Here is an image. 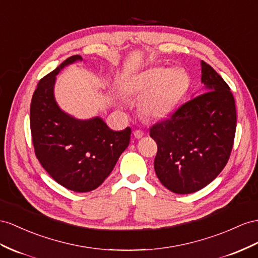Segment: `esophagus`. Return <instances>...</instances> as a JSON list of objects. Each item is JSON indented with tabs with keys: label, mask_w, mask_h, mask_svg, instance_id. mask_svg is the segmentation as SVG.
I'll list each match as a JSON object with an SVG mask.
<instances>
[{
	"label": "esophagus",
	"mask_w": 258,
	"mask_h": 258,
	"mask_svg": "<svg viewBox=\"0 0 258 258\" xmlns=\"http://www.w3.org/2000/svg\"><path fill=\"white\" fill-rule=\"evenodd\" d=\"M133 134H134L135 138H142L144 136V132L141 131V130H135L133 132Z\"/></svg>",
	"instance_id": "34e87169"
}]
</instances>
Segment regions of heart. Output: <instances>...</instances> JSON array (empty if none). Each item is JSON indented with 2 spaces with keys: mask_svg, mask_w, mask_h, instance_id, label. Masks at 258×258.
<instances>
[{
  "mask_svg": "<svg viewBox=\"0 0 258 258\" xmlns=\"http://www.w3.org/2000/svg\"><path fill=\"white\" fill-rule=\"evenodd\" d=\"M190 78L182 69L153 68L136 75L130 86V92L143 98L141 113L150 120H161L172 113L186 95Z\"/></svg>",
  "mask_w": 258,
  "mask_h": 258,
  "instance_id": "b5f03b06",
  "label": "heart"
}]
</instances>
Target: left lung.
Wrapping results in <instances>:
<instances>
[{"label":"left lung","mask_w":258,"mask_h":258,"mask_svg":"<svg viewBox=\"0 0 258 258\" xmlns=\"http://www.w3.org/2000/svg\"><path fill=\"white\" fill-rule=\"evenodd\" d=\"M202 83L205 92L149 130L158 147L156 174L175 194H190L208 185L226 167L233 147L236 110L232 92L204 61Z\"/></svg>","instance_id":"obj_1"}]
</instances>
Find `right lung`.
<instances>
[{
  "mask_svg": "<svg viewBox=\"0 0 258 258\" xmlns=\"http://www.w3.org/2000/svg\"><path fill=\"white\" fill-rule=\"evenodd\" d=\"M77 60L73 55L40 79L32 95L30 131L35 154L43 169L62 186L90 192L107 179L131 140V127L112 131L100 117L76 120L55 102V75Z\"/></svg>",
  "mask_w": 258,
  "mask_h": 258,
  "instance_id": "right-lung-1",
  "label": "right lung"
}]
</instances>
